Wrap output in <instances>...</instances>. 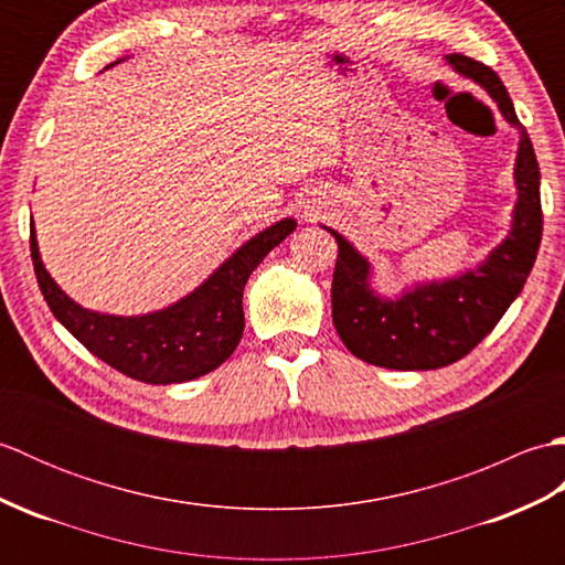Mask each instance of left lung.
<instances>
[{
    "label": "left lung",
    "instance_id": "left-lung-1",
    "mask_svg": "<svg viewBox=\"0 0 565 565\" xmlns=\"http://www.w3.org/2000/svg\"><path fill=\"white\" fill-rule=\"evenodd\" d=\"M447 65L483 87L505 121L520 130L514 162L518 203L510 233L478 267L444 281L415 284L398 298H383L371 289L369 259L359 255L350 239L326 227L340 249L332 274L334 330L354 356L383 369L427 371L463 359L520 296L542 243V177L532 140L514 114L505 84L488 65L459 53L447 55Z\"/></svg>",
    "mask_w": 565,
    "mask_h": 565
}]
</instances>
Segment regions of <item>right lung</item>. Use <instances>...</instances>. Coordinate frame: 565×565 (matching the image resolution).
Segmentation results:
<instances>
[{
  "instance_id": "obj_1",
  "label": "right lung",
  "mask_w": 565,
  "mask_h": 565,
  "mask_svg": "<svg viewBox=\"0 0 565 565\" xmlns=\"http://www.w3.org/2000/svg\"><path fill=\"white\" fill-rule=\"evenodd\" d=\"M294 231V218L264 227L189 296L146 316L97 313L72 301L43 267L33 223L31 259L45 303L72 338L121 374L167 386L209 374L235 352L245 330L243 291L249 274Z\"/></svg>"
}]
</instances>
